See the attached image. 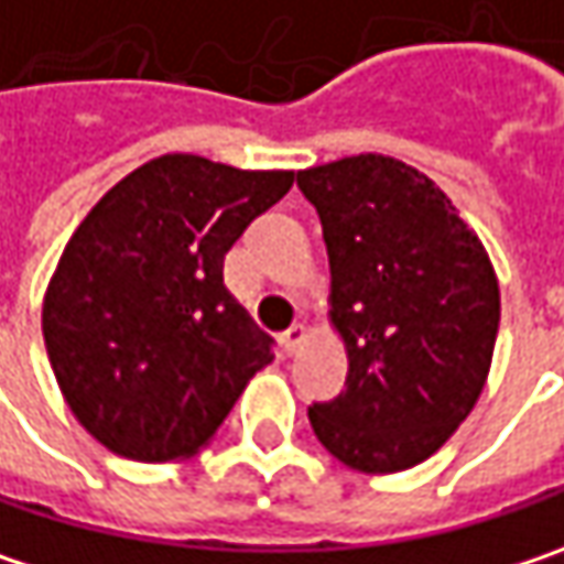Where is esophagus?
Instances as JSON below:
<instances>
[{"instance_id": "obj_1", "label": "esophagus", "mask_w": 564, "mask_h": 564, "mask_svg": "<svg viewBox=\"0 0 564 564\" xmlns=\"http://www.w3.org/2000/svg\"><path fill=\"white\" fill-rule=\"evenodd\" d=\"M307 340V330H304L302 324H295V327H289L285 334H282V346H285V352L292 356V352H299V346Z\"/></svg>"}]
</instances>
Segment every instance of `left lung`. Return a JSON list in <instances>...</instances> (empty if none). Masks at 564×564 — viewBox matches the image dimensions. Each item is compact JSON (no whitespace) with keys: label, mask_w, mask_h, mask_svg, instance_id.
<instances>
[{"label":"left lung","mask_w":564,"mask_h":564,"mask_svg":"<svg viewBox=\"0 0 564 564\" xmlns=\"http://www.w3.org/2000/svg\"><path fill=\"white\" fill-rule=\"evenodd\" d=\"M330 260L346 391L311 404L321 446L366 475L430 459L488 382L501 289L478 234L421 170L359 153L299 173Z\"/></svg>","instance_id":"8db88e82"}]
</instances>
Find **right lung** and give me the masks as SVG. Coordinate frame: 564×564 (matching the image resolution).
<instances>
[{"mask_svg": "<svg viewBox=\"0 0 564 564\" xmlns=\"http://www.w3.org/2000/svg\"><path fill=\"white\" fill-rule=\"evenodd\" d=\"M292 182V170L166 153L73 230L41 330L63 401L105 449L134 463L195 456L272 362V340L224 289V253Z\"/></svg>", "mask_w": 564, "mask_h": 564, "instance_id": "1", "label": "right lung"}]
</instances>
